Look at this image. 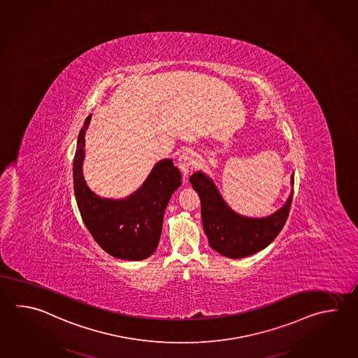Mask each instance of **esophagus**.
<instances>
[{
	"instance_id": "esophagus-1",
	"label": "esophagus",
	"mask_w": 358,
	"mask_h": 358,
	"mask_svg": "<svg viewBox=\"0 0 358 358\" xmlns=\"http://www.w3.org/2000/svg\"><path fill=\"white\" fill-rule=\"evenodd\" d=\"M177 166H178V169H181L183 177H187L189 175V172L195 169V155L192 152H189V150L183 152L182 155H180L178 159H177Z\"/></svg>"
}]
</instances>
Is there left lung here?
<instances>
[{
	"label": "left lung",
	"instance_id": "obj_1",
	"mask_svg": "<svg viewBox=\"0 0 358 358\" xmlns=\"http://www.w3.org/2000/svg\"><path fill=\"white\" fill-rule=\"evenodd\" d=\"M189 183L201 201L203 231L210 247L228 258H243L264 250L278 236L287 220L292 192L280 209L264 217L241 215L225 203L215 182L203 171L189 177ZM294 186V173L291 175Z\"/></svg>",
	"mask_w": 358,
	"mask_h": 358
}]
</instances>
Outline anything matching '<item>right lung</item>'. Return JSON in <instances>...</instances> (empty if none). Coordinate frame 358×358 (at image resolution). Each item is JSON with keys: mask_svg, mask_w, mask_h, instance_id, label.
<instances>
[{"mask_svg": "<svg viewBox=\"0 0 358 358\" xmlns=\"http://www.w3.org/2000/svg\"><path fill=\"white\" fill-rule=\"evenodd\" d=\"M92 114L83 122L73 159V187L82 220L91 236L110 256L142 261L159 243L163 216L169 199L181 186V173L172 159L157 162L142 186L124 199L96 195L83 177L85 136Z\"/></svg>", "mask_w": 358, "mask_h": 358, "instance_id": "add662e5", "label": "right lung"}]
</instances>
